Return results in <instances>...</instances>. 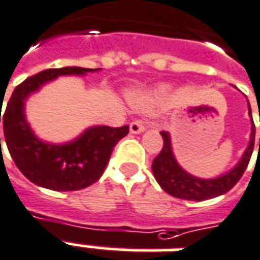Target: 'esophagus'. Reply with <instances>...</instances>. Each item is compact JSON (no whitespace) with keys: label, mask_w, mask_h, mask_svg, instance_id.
<instances>
[{"label":"esophagus","mask_w":260,"mask_h":260,"mask_svg":"<svg viewBox=\"0 0 260 260\" xmlns=\"http://www.w3.org/2000/svg\"><path fill=\"white\" fill-rule=\"evenodd\" d=\"M129 129L132 134H141L145 131V125L142 124L141 119H136V121H132L129 124Z\"/></svg>","instance_id":"obj_1"}]
</instances>
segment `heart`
<instances>
[{
  "instance_id": "heart-1",
  "label": "heart",
  "mask_w": 260,
  "mask_h": 260,
  "mask_svg": "<svg viewBox=\"0 0 260 260\" xmlns=\"http://www.w3.org/2000/svg\"><path fill=\"white\" fill-rule=\"evenodd\" d=\"M165 94H166V90H165V88H161V90H159V91L155 94V99L156 100L160 99V97H163ZM143 107H145V108H150V107H152V103H145V104H143Z\"/></svg>"
}]
</instances>
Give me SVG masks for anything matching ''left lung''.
I'll return each mask as SVG.
<instances>
[{
    "instance_id": "1",
    "label": "left lung",
    "mask_w": 260,
    "mask_h": 260,
    "mask_svg": "<svg viewBox=\"0 0 260 260\" xmlns=\"http://www.w3.org/2000/svg\"><path fill=\"white\" fill-rule=\"evenodd\" d=\"M249 114L252 117L250 107ZM160 135L163 138V148L152 163V172L155 174L156 181L170 196H173L176 199L190 200V201H204V200L214 199V197H218L221 194L230 191L239 181V179L242 177V174L248 168V163H249L253 146H255V124L252 121L249 146L246 148L239 163L226 174H222L217 179L204 180V179H199V177L188 174L179 166V163L176 161L173 152H172L169 132L161 131Z\"/></svg>"
}]
</instances>
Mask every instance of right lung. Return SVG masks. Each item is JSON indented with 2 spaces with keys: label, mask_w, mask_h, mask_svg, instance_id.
Listing matches in <instances>:
<instances>
[{
  "label": "right lung",
  "mask_w": 260,
  "mask_h": 260,
  "mask_svg": "<svg viewBox=\"0 0 260 260\" xmlns=\"http://www.w3.org/2000/svg\"><path fill=\"white\" fill-rule=\"evenodd\" d=\"M94 69L61 67L48 69L22 81L11 95L3 119L5 143L21 173L36 186L56 191H76L91 186L104 173L112 149L129 126H92L76 141L49 145L39 141L25 119L23 101L46 81L63 74H84ZM1 141V138H0Z\"/></svg>",
  "instance_id": "add662e5"
}]
</instances>
